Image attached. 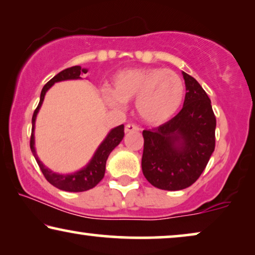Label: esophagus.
<instances>
[{"instance_id": "obj_1", "label": "esophagus", "mask_w": 255, "mask_h": 255, "mask_svg": "<svg viewBox=\"0 0 255 255\" xmlns=\"http://www.w3.org/2000/svg\"><path fill=\"white\" fill-rule=\"evenodd\" d=\"M139 128L136 126V125H132V124H128L126 125V127H125V131L126 132H131V131H138Z\"/></svg>"}]
</instances>
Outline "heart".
Listing matches in <instances>:
<instances>
[{"instance_id": "heart-1", "label": "heart", "mask_w": 255, "mask_h": 255, "mask_svg": "<svg viewBox=\"0 0 255 255\" xmlns=\"http://www.w3.org/2000/svg\"><path fill=\"white\" fill-rule=\"evenodd\" d=\"M113 90L104 89L107 105L120 110L135 98V111L143 123L160 125L175 116L185 98V85L174 71L163 68H127L114 75Z\"/></svg>"}]
</instances>
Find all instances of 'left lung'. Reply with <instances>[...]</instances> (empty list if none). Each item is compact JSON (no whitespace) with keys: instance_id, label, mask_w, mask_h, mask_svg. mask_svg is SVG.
<instances>
[{"instance_id":"8db88e82","label":"left lung","mask_w":255,"mask_h":255,"mask_svg":"<svg viewBox=\"0 0 255 255\" xmlns=\"http://www.w3.org/2000/svg\"><path fill=\"white\" fill-rule=\"evenodd\" d=\"M184 106L162 126L143 130L142 171L164 191H180L198 180L215 150L216 118L209 97L194 77L182 71Z\"/></svg>"}]
</instances>
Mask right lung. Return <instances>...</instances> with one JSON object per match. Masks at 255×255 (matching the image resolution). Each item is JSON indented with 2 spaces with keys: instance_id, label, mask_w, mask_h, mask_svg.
I'll return each mask as SVG.
<instances>
[{
  "instance_id": "add662e5",
  "label": "right lung",
  "mask_w": 255,
  "mask_h": 255,
  "mask_svg": "<svg viewBox=\"0 0 255 255\" xmlns=\"http://www.w3.org/2000/svg\"><path fill=\"white\" fill-rule=\"evenodd\" d=\"M88 69L87 68H82L80 66H75L67 68L62 71H60L59 74L55 75L51 81H48L45 84V87L42 88L40 93V102L37 109H35L33 117H32V132H31V139H30V146L31 151L33 153L35 160L40 167L42 174L45 175V178L47 179L49 184H52L54 187L61 189V191L66 192H84L89 191L95 187L98 182L104 178L105 174V168H106V160L109 158L110 153L113 151L116 146L119 145V143L123 141L125 131H124V125H120L116 128L111 129L109 134L106 135V137L104 138V141L100 143L98 148H97L96 152L93 153L92 158L83 168L78 170L74 173L69 174H60L56 172H53L49 170L48 167H46L35 151L34 146V127H35V119H37V114L40 110L44 102L45 95L51 87H53L57 82L62 81H69V80H81L82 75L87 74Z\"/></svg>"
}]
</instances>
